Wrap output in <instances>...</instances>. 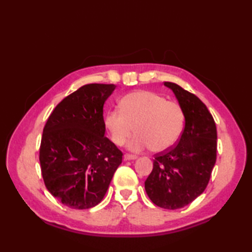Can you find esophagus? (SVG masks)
I'll use <instances>...</instances> for the list:
<instances>
[{
  "instance_id": "1",
  "label": "esophagus",
  "mask_w": 252,
  "mask_h": 252,
  "mask_svg": "<svg viewBox=\"0 0 252 252\" xmlns=\"http://www.w3.org/2000/svg\"><path fill=\"white\" fill-rule=\"evenodd\" d=\"M137 157L135 155H130V154H126L125 156H123V159L125 160H135Z\"/></svg>"
}]
</instances>
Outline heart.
<instances>
[{
  "instance_id": "b5f03b06",
  "label": "heart",
  "mask_w": 252,
  "mask_h": 252,
  "mask_svg": "<svg viewBox=\"0 0 252 252\" xmlns=\"http://www.w3.org/2000/svg\"><path fill=\"white\" fill-rule=\"evenodd\" d=\"M120 110L107 112L104 123L112 143L121 146L133 132L126 148L140 153L151 148L164 152L178 142L184 129V114L179 104L149 91H136L120 100Z\"/></svg>"
}]
</instances>
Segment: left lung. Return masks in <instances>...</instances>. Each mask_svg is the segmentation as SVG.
I'll return each instance as SVG.
<instances>
[{
    "label": "left lung",
    "mask_w": 252,
    "mask_h": 252,
    "mask_svg": "<svg viewBox=\"0 0 252 252\" xmlns=\"http://www.w3.org/2000/svg\"><path fill=\"white\" fill-rule=\"evenodd\" d=\"M172 91L185 118L178 145L156 155L145 181V190L155 205L175 210L200 196L217 160V126L207 106L180 85L164 82Z\"/></svg>",
    "instance_id": "8db88e82"
}]
</instances>
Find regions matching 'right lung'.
<instances>
[{"label": "right lung", "mask_w": 252, "mask_h": 252, "mask_svg": "<svg viewBox=\"0 0 252 252\" xmlns=\"http://www.w3.org/2000/svg\"><path fill=\"white\" fill-rule=\"evenodd\" d=\"M114 84H87L63 98L43 129L40 163L47 190L63 205L89 209L103 199L122 153L105 136L104 104Z\"/></svg>", "instance_id": "add662e5"}]
</instances>
